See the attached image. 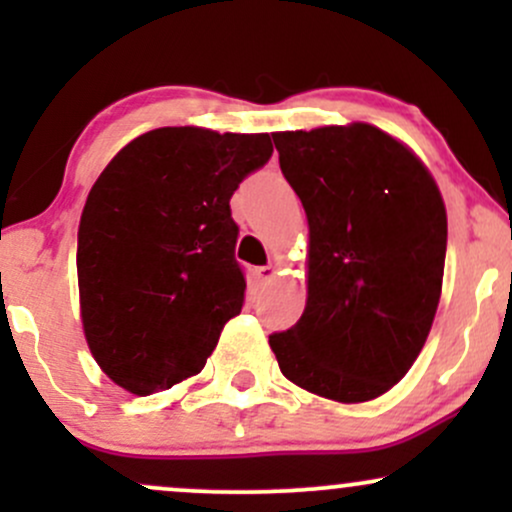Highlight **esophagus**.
<instances>
[{
	"label": "esophagus",
	"instance_id": "34e87169",
	"mask_svg": "<svg viewBox=\"0 0 512 512\" xmlns=\"http://www.w3.org/2000/svg\"><path fill=\"white\" fill-rule=\"evenodd\" d=\"M276 272H279V267H276V264H264V267L255 269V276H257V281H262L264 284V281H272Z\"/></svg>",
	"mask_w": 512,
	"mask_h": 512
}]
</instances>
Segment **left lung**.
<instances>
[{
  "mask_svg": "<svg viewBox=\"0 0 512 512\" xmlns=\"http://www.w3.org/2000/svg\"><path fill=\"white\" fill-rule=\"evenodd\" d=\"M272 137L310 250L301 320L269 334V346L303 390L368 402L407 375L431 332L448 245L443 197L407 146L366 122Z\"/></svg>",
  "mask_w": 512,
  "mask_h": 512,
  "instance_id": "obj_1",
  "label": "left lung"
}]
</instances>
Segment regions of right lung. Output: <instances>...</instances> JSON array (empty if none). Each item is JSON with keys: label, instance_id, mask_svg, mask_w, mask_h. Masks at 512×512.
<instances>
[{"label": "right lung", "instance_id": "obj_1", "mask_svg": "<svg viewBox=\"0 0 512 512\" xmlns=\"http://www.w3.org/2000/svg\"><path fill=\"white\" fill-rule=\"evenodd\" d=\"M269 134L161 127L105 166L79 223L81 322L132 395L192 378L245 301L231 197L272 156Z\"/></svg>", "mask_w": 512, "mask_h": 512}]
</instances>
